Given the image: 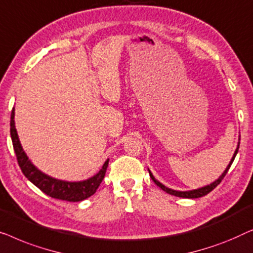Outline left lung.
<instances>
[{
  "instance_id": "8db88e82",
  "label": "left lung",
  "mask_w": 253,
  "mask_h": 253,
  "mask_svg": "<svg viewBox=\"0 0 253 253\" xmlns=\"http://www.w3.org/2000/svg\"><path fill=\"white\" fill-rule=\"evenodd\" d=\"M238 148H240V144L237 145V149H236V151H235V154H234V156H233L232 161H230V163H229V165L227 166V169H225V172H223V173L221 174V175H220L219 179L215 180L213 183L209 184V186H205V187H203V188H199V189H195V190H190V191H177V190L169 189V188L165 187V186H164V184H162L161 182H159V181L156 180L155 177H154V175H152V174H151L150 170H149V174H150V177L152 179V181H154V182H155L156 184H157V186H158L159 188H162V189H163L164 191H166L167 194L174 195V196H176V197H182V198H198V197H203V196H205V195H208L209 193H211V191H212L213 189H214V188H215L216 186H218V184H220V182H221V181L223 180V177L226 176V174H227V172H228L229 167H230V165H232V164H233L235 157H236V154H237V151H238Z\"/></svg>"
}]
</instances>
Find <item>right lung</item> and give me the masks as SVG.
Masks as SVG:
<instances>
[{"label": "right lung", "instance_id": "1", "mask_svg": "<svg viewBox=\"0 0 253 253\" xmlns=\"http://www.w3.org/2000/svg\"><path fill=\"white\" fill-rule=\"evenodd\" d=\"M15 109L11 111V120H10V135L13 144V150L16 152L17 162L24 175L31 181L34 186H37L45 195L56 199H62L66 202H80L84 201L91 195H94L97 188L104 179L106 169L109 165V159L104 163L101 170L90 179L80 181V182H67V181L57 180L54 177L48 176L47 174L39 170L25 154L17 134L15 127Z\"/></svg>", "mask_w": 253, "mask_h": 253}]
</instances>
